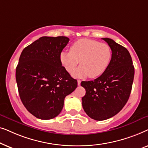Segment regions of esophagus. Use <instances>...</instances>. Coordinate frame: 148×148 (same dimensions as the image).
<instances>
[{"label": "esophagus", "mask_w": 148, "mask_h": 148, "mask_svg": "<svg viewBox=\"0 0 148 148\" xmlns=\"http://www.w3.org/2000/svg\"><path fill=\"white\" fill-rule=\"evenodd\" d=\"M77 85H78V86H80V85H81V81L80 80H77Z\"/></svg>", "instance_id": "1"}]
</instances>
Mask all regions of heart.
Here are the masks:
<instances>
[{"instance_id": "heart-1", "label": "heart", "mask_w": 148, "mask_h": 148, "mask_svg": "<svg viewBox=\"0 0 148 148\" xmlns=\"http://www.w3.org/2000/svg\"><path fill=\"white\" fill-rule=\"evenodd\" d=\"M112 58V50L109 45L92 39H80L74 42L70 52L62 51L60 61L69 73L73 72L79 62L80 66L74 72L75 77L88 76L96 78L107 69Z\"/></svg>"}]
</instances>
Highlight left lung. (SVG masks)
I'll use <instances>...</instances> for the list:
<instances>
[{"instance_id":"obj_1","label":"left lung","mask_w":148,"mask_h":148,"mask_svg":"<svg viewBox=\"0 0 148 148\" xmlns=\"http://www.w3.org/2000/svg\"><path fill=\"white\" fill-rule=\"evenodd\" d=\"M112 50L110 62L102 75L82 82L86 90L83 108L91 119L104 121L122 110L129 100L134 78V66L127 48L110 38H102Z\"/></svg>"}]
</instances>
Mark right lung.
I'll use <instances>...</instances> for the list:
<instances>
[{
	"mask_svg": "<svg viewBox=\"0 0 148 148\" xmlns=\"http://www.w3.org/2000/svg\"><path fill=\"white\" fill-rule=\"evenodd\" d=\"M69 39L43 36L25 47L16 68V82L22 103L36 118L58 116L64 98L75 90L72 78L60 61V54Z\"/></svg>",
	"mask_w": 148,
	"mask_h": 148,
	"instance_id": "obj_1",
	"label": "right lung"
}]
</instances>
